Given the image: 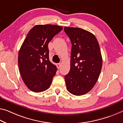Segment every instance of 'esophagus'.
<instances>
[{"instance_id": "34e87169", "label": "esophagus", "mask_w": 123, "mask_h": 123, "mask_svg": "<svg viewBox=\"0 0 123 123\" xmlns=\"http://www.w3.org/2000/svg\"><path fill=\"white\" fill-rule=\"evenodd\" d=\"M56 66H57V68L59 69V68H60V67H61V63H57V64H56Z\"/></svg>"}]
</instances>
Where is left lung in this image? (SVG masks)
<instances>
[{
	"label": "left lung",
	"mask_w": 123,
	"mask_h": 123,
	"mask_svg": "<svg viewBox=\"0 0 123 123\" xmlns=\"http://www.w3.org/2000/svg\"><path fill=\"white\" fill-rule=\"evenodd\" d=\"M72 43L71 68L65 79L67 90L76 96L84 95L97 82L102 66L98 41L91 33L79 28L65 27Z\"/></svg>",
	"instance_id": "obj_1"
}]
</instances>
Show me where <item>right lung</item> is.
Listing matches in <instances>:
<instances>
[{
    "label": "right lung",
    "instance_id": "1",
    "mask_svg": "<svg viewBox=\"0 0 123 123\" xmlns=\"http://www.w3.org/2000/svg\"><path fill=\"white\" fill-rule=\"evenodd\" d=\"M63 27L54 25H36L27 34L18 52V65L25 85L39 92L50 86L57 71L49 60L48 44Z\"/></svg>",
    "mask_w": 123,
    "mask_h": 123
}]
</instances>
